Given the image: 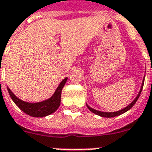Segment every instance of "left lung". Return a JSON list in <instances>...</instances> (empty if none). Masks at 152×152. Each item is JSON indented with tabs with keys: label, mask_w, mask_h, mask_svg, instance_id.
Returning <instances> with one entry per match:
<instances>
[{
	"label": "left lung",
	"mask_w": 152,
	"mask_h": 152,
	"mask_svg": "<svg viewBox=\"0 0 152 152\" xmlns=\"http://www.w3.org/2000/svg\"><path fill=\"white\" fill-rule=\"evenodd\" d=\"M143 83H144V80H143V84H142V86H141L140 91V93H139V94L137 95V97H136V99L134 100L133 102H132L131 104H129V106H127L126 108H124V109H121V110H120V111L115 112V113H104V112H101V111H97V110H95V109H92V108H90V107H89V105H87V108H88V109H89V110H90V111L92 112V113H94L97 114V115H98V116H103V117H114V116H119V115H121V114L127 112V111H128V110H129V109H131L132 107L133 106L134 104H135V103H136V101L138 100L139 97H140V95L141 91H142V89H143Z\"/></svg>",
	"instance_id": "left-lung-1"
}]
</instances>
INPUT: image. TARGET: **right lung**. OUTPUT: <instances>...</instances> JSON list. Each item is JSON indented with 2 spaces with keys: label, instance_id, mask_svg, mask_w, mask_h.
<instances>
[{
  "label": "right lung",
  "instance_id": "1",
  "mask_svg": "<svg viewBox=\"0 0 152 152\" xmlns=\"http://www.w3.org/2000/svg\"><path fill=\"white\" fill-rule=\"evenodd\" d=\"M67 81V77L63 79L59 86H58L57 89L55 90V94L53 96L48 100H46L44 102H39V103H28L21 101L19 99L12 94L10 89L8 88V91L10 95V97L14 102V103L20 108V109L28 114L29 116H34V117H43L53 113L59 107L60 102H61V94L62 90L64 87V85Z\"/></svg>",
  "mask_w": 152,
  "mask_h": 152
}]
</instances>
